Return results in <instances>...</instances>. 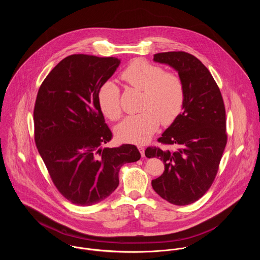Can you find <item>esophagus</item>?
<instances>
[{
	"label": "esophagus",
	"instance_id": "34e87169",
	"mask_svg": "<svg viewBox=\"0 0 260 260\" xmlns=\"http://www.w3.org/2000/svg\"><path fill=\"white\" fill-rule=\"evenodd\" d=\"M138 149H139V151H140V153H141V156L144 157V156H145V149H144V147L141 146V145H139Z\"/></svg>",
	"mask_w": 260,
	"mask_h": 260
}]
</instances>
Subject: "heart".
<instances>
[{
  "label": "heart",
  "mask_w": 260,
  "mask_h": 260,
  "mask_svg": "<svg viewBox=\"0 0 260 260\" xmlns=\"http://www.w3.org/2000/svg\"><path fill=\"white\" fill-rule=\"evenodd\" d=\"M120 79L143 93L140 112L125 118L116 129L120 140L144 143L157 130L160 121L163 125H169L182 111L185 90L179 76L138 59L120 73ZM98 102L101 111L108 119L116 121L121 117L120 88L114 82L107 81L102 84L98 92Z\"/></svg>",
  "instance_id": "b5f03b06"
}]
</instances>
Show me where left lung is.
Segmentation results:
<instances>
[{
	"instance_id": "1",
	"label": "left lung",
	"mask_w": 260,
	"mask_h": 260,
	"mask_svg": "<svg viewBox=\"0 0 260 260\" xmlns=\"http://www.w3.org/2000/svg\"><path fill=\"white\" fill-rule=\"evenodd\" d=\"M155 62L175 69L183 82V112L158 139L176 150L148 147V158L160 157L165 170L152 180L155 192L174 205H188L212 185L227 143L221 92L208 69L193 55L178 51L154 55Z\"/></svg>"
}]
</instances>
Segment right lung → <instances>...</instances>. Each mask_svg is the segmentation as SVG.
I'll use <instances>...</instances> for the list:
<instances>
[{
    "label": "right lung",
    "instance_id": "1",
    "mask_svg": "<svg viewBox=\"0 0 260 260\" xmlns=\"http://www.w3.org/2000/svg\"><path fill=\"white\" fill-rule=\"evenodd\" d=\"M120 60L75 54L43 81L34 108L35 142L53 183L70 202L90 206L119 185V171L141 155L135 145L103 147L112 139L98 102Z\"/></svg>",
    "mask_w": 260,
    "mask_h": 260
}]
</instances>
